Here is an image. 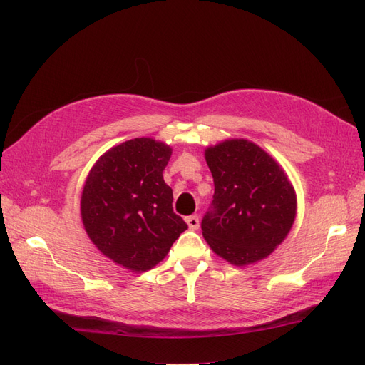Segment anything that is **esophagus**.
I'll list each match as a JSON object with an SVG mask.
<instances>
[{
  "mask_svg": "<svg viewBox=\"0 0 365 365\" xmlns=\"http://www.w3.org/2000/svg\"><path fill=\"white\" fill-rule=\"evenodd\" d=\"M185 222H187V225H189L190 230H197V228H200V217H197L196 215H192L189 217H185Z\"/></svg>",
  "mask_w": 365,
  "mask_h": 365,
  "instance_id": "esophagus-1",
  "label": "esophagus"
}]
</instances>
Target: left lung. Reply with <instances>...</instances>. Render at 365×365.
<instances>
[{
	"mask_svg": "<svg viewBox=\"0 0 365 365\" xmlns=\"http://www.w3.org/2000/svg\"><path fill=\"white\" fill-rule=\"evenodd\" d=\"M215 195L202 219L210 248L236 267L268 257L288 236L297 195L282 165L256 143L231 138L205 149Z\"/></svg>",
	"mask_w": 365,
	"mask_h": 365,
	"instance_id": "left-lung-1",
	"label": "left lung"
}]
</instances>
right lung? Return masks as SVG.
Here are the masks:
<instances>
[{
    "instance_id": "1",
    "label": "right lung",
    "mask_w": 365,
    "mask_h": 365,
    "mask_svg": "<svg viewBox=\"0 0 365 365\" xmlns=\"http://www.w3.org/2000/svg\"><path fill=\"white\" fill-rule=\"evenodd\" d=\"M170 155L163 141L128 140L106 150L86 176L81 197L86 235L105 257L132 272L157 267L187 230L163 178Z\"/></svg>"
}]
</instances>
